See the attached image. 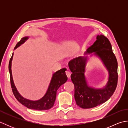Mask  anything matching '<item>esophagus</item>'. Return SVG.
I'll return each mask as SVG.
<instances>
[{"label":"esophagus","instance_id":"1","mask_svg":"<svg viewBox=\"0 0 128 128\" xmlns=\"http://www.w3.org/2000/svg\"><path fill=\"white\" fill-rule=\"evenodd\" d=\"M66 74L67 75V76L68 78H70V75H71V72H70L69 71V70H67L66 71Z\"/></svg>","mask_w":128,"mask_h":128}]
</instances>
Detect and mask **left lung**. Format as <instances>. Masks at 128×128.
Segmentation results:
<instances>
[{"label":"left lung","mask_w":128,"mask_h":128,"mask_svg":"<svg viewBox=\"0 0 128 128\" xmlns=\"http://www.w3.org/2000/svg\"><path fill=\"white\" fill-rule=\"evenodd\" d=\"M96 40L84 53L71 60L68 63L72 72L71 79L74 85V97L76 104L88 109L96 107L110 98L114 92L118 82V62L112 51V46L107 37L98 35ZM94 52L102 60L108 69L109 77L104 88L94 89L88 85L84 73L87 57V54Z\"/></svg>","instance_id":"8db88e82"}]
</instances>
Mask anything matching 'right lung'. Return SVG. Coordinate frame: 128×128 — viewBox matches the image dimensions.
Listing matches in <instances>:
<instances>
[{
  "instance_id": "obj_1",
  "label": "right lung",
  "mask_w": 128,
  "mask_h": 128,
  "mask_svg": "<svg viewBox=\"0 0 128 128\" xmlns=\"http://www.w3.org/2000/svg\"><path fill=\"white\" fill-rule=\"evenodd\" d=\"M28 38V37L22 38L20 41L18 42L17 43V44L16 45L14 50L23 44ZM12 57L13 53L9 61V71L10 73V83L11 86H12V91L16 98L21 104L25 106L27 108H30V109L39 110H44L50 109L53 107L54 104V102H55L56 98L57 90L60 88V86H62V84H64L68 80V77L66 74V69L62 68L54 72L53 74L52 78L47 91L44 95V96L38 100H32L26 99L21 96L19 94V92L17 90V88L15 86L14 82L13 81L12 72Z\"/></svg>"
}]
</instances>
